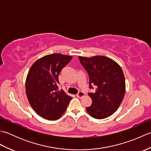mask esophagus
Listing matches in <instances>:
<instances>
[{"label": "esophagus", "mask_w": 151, "mask_h": 151, "mask_svg": "<svg viewBox=\"0 0 151 151\" xmlns=\"http://www.w3.org/2000/svg\"><path fill=\"white\" fill-rule=\"evenodd\" d=\"M76 96H77V97H78V98H82L83 97H84L85 93H84V92H82V91H79L78 93V94L76 95Z\"/></svg>", "instance_id": "esophagus-1"}]
</instances>
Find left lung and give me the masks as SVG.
I'll use <instances>...</instances> for the list:
<instances>
[{"label": "left lung", "mask_w": 151, "mask_h": 151, "mask_svg": "<svg viewBox=\"0 0 151 151\" xmlns=\"http://www.w3.org/2000/svg\"><path fill=\"white\" fill-rule=\"evenodd\" d=\"M88 72L89 88L96 87L95 93H89L92 99L88 113L95 119L110 116L119 107L125 93V79L121 67L114 60L103 56L91 58L78 56Z\"/></svg>", "instance_id": "1"}]
</instances>
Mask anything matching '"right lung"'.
Here are the masks:
<instances>
[{
  "label": "right lung",
  "mask_w": 151,
  "mask_h": 151,
  "mask_svg": "<svg viewBox=\"0 0 151 151\" xmlns=\"http://www.w3.org/2000/svg\"><path fill=\"white\" fill-rule=\"evenodd\" d=\"M71 56L52 54L38 59L28 71L25 82L28 100L36 113L46 119L56 120L65 111L72 97L58 91L61 70Z\"/></svg>",
  "instance_id": "add662e5"
}]
</instances>
